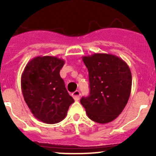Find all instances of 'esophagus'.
<instances>
[{"label":"esophagus","mask_w":156,"mask_h":156,"mask_svg":"<svg viewBox=\"0 0 156 156\" xmlns=\"http://www.w3.org/2000/svg\"><path fill=\"white\" fill-rule=\"evenodd\" d=\"M72 97L74 98V100H75V101H78V100H79L80 99V95H81V94H80V92L78 90H76L75 91L74 93H72Z\"/></svg>","instance_id":"1"}]
</instances>
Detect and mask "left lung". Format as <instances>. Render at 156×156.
I'll return each mask as SVG.
<instances>
[{
    "label": "left lung",
    "mask_w": 156,
    "mask_h": 156,
    "mask_svg": "<svg viewBox=\"0 0 156 156\" xmlns=\"http://www.w3.org/2000/svg\"><path fill=\"white\" fill-rule=\"evenodd\" d=\"M82 60L87 68L90 95L81 103L90 119L100 124L112 122L122 113L130 97L132 75L122 59L110 53H94Z\"/></svg>",
    "instance_id": "obj_1"
}]
</instances>
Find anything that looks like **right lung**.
<instances>
[{
	"label": "right lung",
	"mask_w": 156,
	"mask_h": 156,
	"mask_svg": "<svg viewBox=\"0 0 156 156\" xmlns=\"http://www.w3.org/2000/svg\"><path fill=\"white\" fill-rule=\"evenodd\" d=\"M64 64L65 61L56 56H36L22 74L25 101L33 115L44 123L53 125L63 120L74 103L59 75Z\"/></svg>",
	"instance_id": "1"
}]
</instances>
